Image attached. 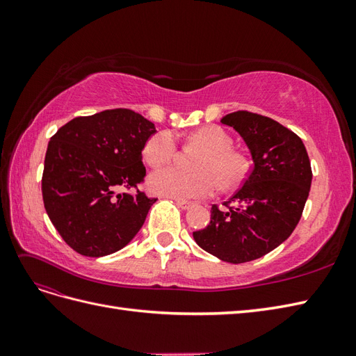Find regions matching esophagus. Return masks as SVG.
I'll return each instance as SVG.
<instances>
[{"mask_svg":"<svg viewBox=\"0 0 356 356\" xmlns=\"http://www.w3.org/2000/svg\"><path fill=\"white\" fill-rule=\"evenodd\" d=\"M175 203L181 209H188L190 207H193V202L191 200H184V199H175Z\"/></svg>","mask_w":356,"mask_h":356,"instance_id":"1","label":"esophagus"}]
</instances>
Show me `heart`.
<instances>
[{"instance_id": "heart-1", "label": "heart", "mask_w": 356, "mask_h": 356, "mask_svg": "<svg viewBox=\"0 0 356 356\" xmlns=\"http://www.w3.org/2000/svg\"><path fill=\"white\" fill-rule=\"evenodd\" d=\"M191 143L207 149L196 169L187 172L177 166L157 169L148 178V187L156 195L175 199H196L213 195L218 188H236L245 181L250 161L234 149L233 138L220 126H207L191 135ZM178 139L169 131L154 134L144 147V159L148 165L161 166L177 156Z\"/></svg>"}]
</instances>
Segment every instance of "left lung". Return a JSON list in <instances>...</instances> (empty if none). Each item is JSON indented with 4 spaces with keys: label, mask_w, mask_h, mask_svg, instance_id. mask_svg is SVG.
<instances>
[{
    "label": "left lung",
    "mask_w": 356,
    "mask_h": 356,
    "mask_svg": "<svg viewBox=\"0 0 356 356\" xmlns=\"http://www.w3.org/2000/svg\"><path fill=\"white\" fill-rule=\"evenodd\" d=\"M245 139L254 166L221 209L213 204L207 227L193 238L222 261L241 264L273 251L298 224L312 184L301 138L270 117L234 111L221 118Z\"/></svg>",
    "instance_id": "obj_1"
}]
</instances>
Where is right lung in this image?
Listing matches in <instances>:
<instances>
[{
    "label": "right lung",
    "mask_w": 356,
    "mask_h": 356,
    "mask_svg": "<svg viewBox=\"0 0 356 356\" xmlns=\"http://www.w3.org/2000/svg\"><path fill=\"white\" fill-rule=\"evenodd\" d=\"M156 127L126 108L75 117L50 138L41 178L51 224L75 252L104 257L122 250L143 227L157 199L138 188L143 149ZM135 188V195L118 193Z\"/></svg>",
    "instance_id": "obj_1"
}]
</instances>
